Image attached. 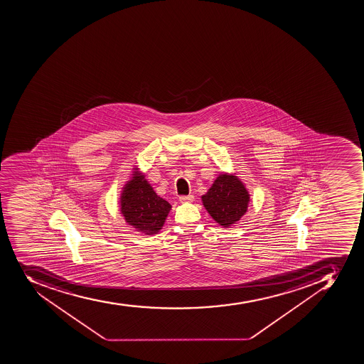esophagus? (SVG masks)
<instances>
[{
	"label": "esophagus",
	"instance_id": "esophagus-1",
	"mask_svg": "<svg viewBox=\"0 0 364 364\" xmlns=\"http://www.w3.org/2000/svg\"><path fill=\"white\" fill-rule=\"evenodd\" d=\"M193 199H195V197L193 195L181 196L180 197L181 203H191V201H193Z\"/></svg>",
	"mask_w": 364,
	"mask_h": 364
}]
</instances>
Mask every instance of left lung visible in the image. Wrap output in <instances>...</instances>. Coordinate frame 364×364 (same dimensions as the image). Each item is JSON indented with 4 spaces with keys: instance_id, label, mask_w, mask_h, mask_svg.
Here are the masks:
<instances>
[{
    "instance_id": "8db88e82",
    "label": "left lung",
    "mask_w": 364,
    "mask_h": 364,
    "mask_svg": "<svg viewBox=\"0 0 364 364\" xmlns=\"http://www.w3.org/2000/svg\"><path fill=\"white\" fill-rule=\"evenodd\" d=\"M201 200L216 223L229 228L247 212L250 195L238 176L225 173L216 178Z\"/></svg>"
}]
</instances>
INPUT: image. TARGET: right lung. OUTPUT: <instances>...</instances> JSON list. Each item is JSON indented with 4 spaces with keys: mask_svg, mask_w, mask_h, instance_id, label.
<instances>
[{
    "mask_svg": "<svg viewBox=\"0 0 364 364\" xmlns=\"http://www.w3.org/2000/svg\"><path fill=\"white\" fill-rule=\"evenodd\" d=\"M134 171L133 178L124 184L120 204L122 214L128 225L144 235H156L165 223L171 206L160 198L144 175Z\"/></svg>",
    "mask_w": 364,
    "mask_h": 364,
    "instance_id": "obj_1",
    "label": "right lung"
}]
</instances>
